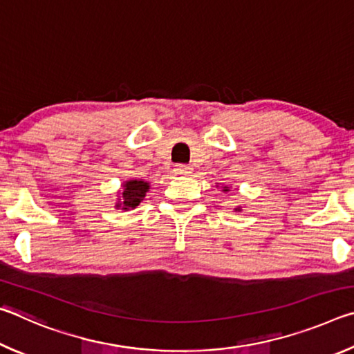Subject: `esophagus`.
Returning a JSON list of instances; mask_svg holds the SVG:
<instances>
[{"label":"esophagus","instance_id":"obj_1","mask_svg":"<svg viewBox=\"0 0 354 354\" xmlns=\"http://www.w3.org/2000/svg\"><path fill=\"white\" fill-rule=\"evenodd\" d=\"M173 171H175L176 175H189V173H192V169H190L189 165L179 164V165H175V169H173Z\"/></svg>","mask_w":354,"mask_h":354}]
</instances>
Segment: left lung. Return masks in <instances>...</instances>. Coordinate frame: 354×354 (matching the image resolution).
I'll return each instance as SVG.
<instances>
[{
    "instance_id": "1",
    "label": "left lung",
    "mask_w": 354,
    "mask_h": 354,
    "mask_svg": "<svg viewBox=\"0 0 354 354\" xmlns=\"http://www.w3.org/2000/svg\"><path fill=\"white\" fill-rule=\"evenodd\" d=\"M223 190H225V192H227V190H230V187H225ZM236 211H241V207H236Z\"/></svg>"
}]
</instances>
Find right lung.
<instances>
[{"mask_svg":"<svg viewBox=\"0 0 354 354\" xmlns=\"http://www.w3.org/2000/svg\"><path fill=\"white\" fill-rule=\"evenodd\" d=\"M148 189L149 184L147 181H142V179H129V181L123 183L122 196H120V201L115 206L127 209V211L128 209H134L145 198Z\"/></svg>","mask_w":354,"mask_h":354,"instance_id":"obj_1","label":"right lung"}]
</instances>
